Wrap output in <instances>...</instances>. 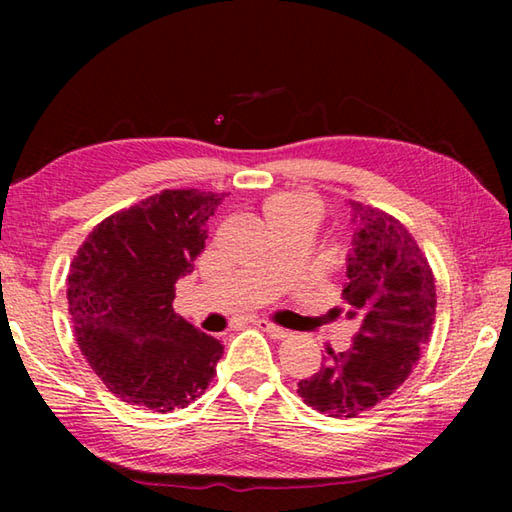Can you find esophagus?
Masks as SVG:
<instances>
[{
    "label": "esophagus",
    "instance_id": "34e87169",
    "mask_svg": "<svg viewBox=\"0 0 512 512\" xmlns=\"http://www.w3.org/2000/svg\"><path fill=\"white\" fill-rule=\"evenodd\" d=\"M253 323H255L259 329H264V332H268L271 336H275V339H287V336H289V329H284V327H280V325H275V323H271V320L257 318V320H253Z\"/></svg>",
    "mask_w": 512,
    "mask_h": 512
}]
</instances>
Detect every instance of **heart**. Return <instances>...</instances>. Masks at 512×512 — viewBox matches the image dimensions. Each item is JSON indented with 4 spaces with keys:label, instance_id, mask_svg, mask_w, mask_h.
I'll return each instance as SVG.
<instances>
[{
    "label": "heart",
    "instance_id": "obj_1",
    "mask_svg": "<svg viewBox=\"0 0 512 512\" xmlns=\"http://www.w3.org/2000/svg\"><path fill=\"white\" fill-rule=\"evenodd\" d=\"M287 214H298L309 223H314L318 216V203L307 194H280L266 203V219Z\"/></svg>",
    "mask_w": 512,
    "mask_h": 512
}]
</instances>
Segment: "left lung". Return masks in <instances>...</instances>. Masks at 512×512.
<instances>
[{"instance_id":"1","label":"left lung","mask_w":512,"mask_h":512,"mask_svg":"<svg viewBox=\"0 0 512 512\" xmlns=\"http://www.w3.org/2000/svg\"><path fill=\"white\" fill-rule=\"evenodd\" d=\"M354 235L343 300L359 334L348 352L327 348L316 375L298 381L305 404L354 418L400 388L431 339L436 280L411 232L395 216L352 203Z\"/></svg>"}]
</instances>
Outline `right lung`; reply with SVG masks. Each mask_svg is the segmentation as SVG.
Returning <instances> with one entry per match:
<instances>
[{"label":"right lung","instance_id":"right-lung-1","mask_svg":"<svg viewBox=\"0 0 512 512\" xmlns=\"http://www.w3.org/2000/svg\"><path fill=\"white\" fill-rule=\"evenodd\" d=\"M223 194L164 189L108 216L67 275L69 316L92 370L121 402L155 413L205 393L223 345L173 311Z\"/></svg>","mask_w":512,"mask_h":512}]
</instances>
